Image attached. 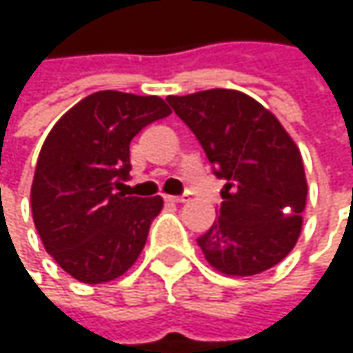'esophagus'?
I'll use <instances>...</instances> for the list:
<instances>
[{
  "label": "esophagus",
  "instance_id": "1",
  "mask_svg": "<svg viewBox=\"0 0 353 353\" xmlns=\"http://www.w3.org/2000/svg\"><path fill=\"white\" fill-rule=\"evenodd\" d=\"M165 200H168V202H174V204H183V202H185L183 196H165Z\"/></svg>",
  "mask_w": 353,
  "mask_h": 353
}]
</instances>
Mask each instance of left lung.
<instances>
[{
  "mask_svg": "<svg viewBox=\"0 0 353 353\" xmlns=\"http://www.w3.org/2000/svg\"><path fill=\"white\" fill-rule=\"evenodd\" d=\"M200 141L214 176L227 179L219 221L198 237L206 261L227 276H255L296 245L307 206L301 151L280 120L237 90L170 96Z\"/></svg>",
  "mask_w": 353,
  "mask_h": 353,
  "instance_id": "8db88e82",
  "label": "left lung"
}]
</instances>
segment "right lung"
Instances as JSON below:
<instances>
[{"mask_svg":"<svg viewBox=\"0 0 353 353\" xmlns=\"http://www.w3.org/2000/svg\"><path fill=\"white\" fill-rule=\"evenodd\" d=\"M172 110L159 96L96 92L48 132L36 163L30 202L44 249L75 280L102 284L141 255L161 196L122 192L130 141Z\"/></svg>","mask_w":353,"mask_h":353,"instance_id":"1","label":"right lung"}]
</instances>
